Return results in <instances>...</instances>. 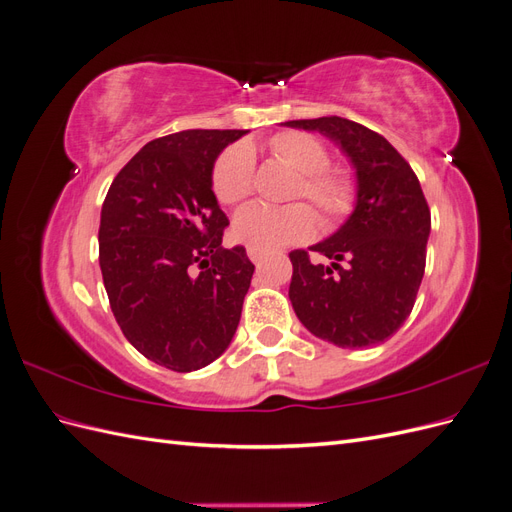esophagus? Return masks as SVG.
<instances>
[{
  "label": "esophagus",
  "instance_id": "1",
  "mask_svg": "<svg viewBox=\"0 0 512 512\" xmlns=\"http://www.w3.org/2000/svg\"><path fill=\"white\" fill-rule=\"evenodd\" d=\"M247 256H250L252 262H260L262 258H265V252L256 250V247H247Z\"/></svg>",
  "mask_w": 512,
  "mask_h": 512
}]
</instances>
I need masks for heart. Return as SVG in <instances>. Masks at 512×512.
<instances>
[{
	"mask_svg": "<svg viewBox=\"0 0 512 512\" xmlns=\"http://www.w3.org/2000/svg\"><path fill=\"white\" fill-rule=\"evenodd\" d=\"M271 156L299 173L292 198H307L318 207L327 226H335L352 213L356 205V179L348 168L331 166V153L320 138L307 132H282L269 141ZM256 183V158L250 145L237 143L220 153L213 164L211 188L222 205H239L252 196ZM318 226L312 207L294 203L286 207L250 205L237 213L232 222L235 237L256 247V250H275L290 243L305 241L314 235Z\"/></svg>",
	"mask_w": 512,
	"mask_h": 512,
	"instance_id": "obj_1",
	"label": "heart"
}]
</instances>
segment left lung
I'll use <instances>...</instances> for the list:
<instances>
[{"label":"left lung","mask_w":512,"mask_h":512,"mask_svg":"<svg viewBox=\"0 0 512 512\" xmlns=\"http://www.w3.org/2000/svg\"><path fill=\"white\" fill-rule=\"evenodd\" d=\"M335 141L356 170V205L335 235L290 252L288 297L303 327L339 348L376 346L399 331L421 288L431 213L410 164L386 138L344 117L286 121Z\"/></svg>","instance_id":"left-lung-1"}]
</instances>
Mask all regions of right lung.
Masks as SVG:
<instances>
[{"label": "right lung", "mask_w": 512, "mask_h": 512, "mask_svg": "<svg viewBox=\"0 0 512 512\" xmlns=\"http://www.w3.org/2000/svg\"><path fill=\"white\" fill-rule=\"evenodd\" d=\"M245 130H183L147 143L123 166L100 215V269L128 342L173 371H194L228 348L254 265L222 247L226 213L213 164Z\"/></svg>", "instance_id": "add662e5"}]
</instances>
